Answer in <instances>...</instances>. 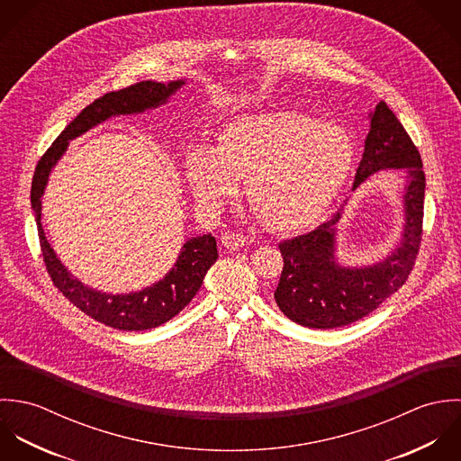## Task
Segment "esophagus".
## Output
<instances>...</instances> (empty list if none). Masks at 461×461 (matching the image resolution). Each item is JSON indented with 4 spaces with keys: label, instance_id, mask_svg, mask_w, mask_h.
I'll list each match as a JSON object with an SVG mask.
<instances>
[{
    "label": "esophagus",
    "instance_id": "obj_1",
    "mask_svg": "<svg viewBox=\"0 0 461 461\" xmlns=\"http://www.w3.org/2000/svg\"><path fill=\"white\" fill-rule=\"evenodd\" d=\"M221 240H222V246L224 248H228V249H240V248H244V246H248V240H246V237L244 235H240V233H235V231H224L222 235H221Z\"/></svg>",
    "mask_w": 461,
    "mask_h": 461
}]
</instances>
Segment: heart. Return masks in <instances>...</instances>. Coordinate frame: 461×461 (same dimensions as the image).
<instances>
[{
    "label": "heart",
    "instance_id": "obj_1",
    "mask_svg": "<svg viewBox=\"0 0 461 461\" xmlns=\"http://www.w3.org/2000/svg\"><path fill=\"white\" fill-rule=\"evenodd\" d=\"M353 166L355 144L340 126L301 112H269L224 124L212 151L186 157V178L206 208H219L248 178V199L266 226L295 233L328 210Z\"/></svg>",
    "mask_w": 461,
    "mask_h": 461
}]
</instances>
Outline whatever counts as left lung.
Returning a JSON list of instances; mask_svg holds the SVG:
<instances>
[{
    "label": "left lung",
    "instance_id": "obj_1",
    "mask_svg": "<svg viewBox=\"0 0 461 461\" xmlns=\"http://www.w3.org/2000/svg\"><path fill=\"white\" fill-rule=\"evenodd\" d=\"M383 169H402L408 178L404 233L399 248L374 266H339L335 224L342 217V208L313 231L279 242L283 271L275 299L290 321L317 330L348 326L374 312L410 276L422 240L426 176L417 146L388 104L379 101L370 113V130L353 190Z\"/></svg>",
    "mask_w": 461,
    "mask_h": 461
}]
</instances>
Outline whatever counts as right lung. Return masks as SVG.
Masks as SVG:
<instances>
[{
    "label": "right lung",
    "instance_id": "obj_1",
    "mask_svg": "<svg viewBox=\"0 0 461 461\" xmlns=\"http://www.w3.org/2000/svg\"><path fill=\"white\" fill-rule=\"evenodd\" d=\"M182 86H185L184 80H176L167 86L148 80V82H139L126 89L97 97L66 126V130L57 137V140L42 155V158L35 167L30 199L35 213L39 242H41L46 271L51 277L53 285L77 308H80L84 313L93 317L94 321L103 322L104 326H110L115 330L144 331V330L157 328L171 321L175 315H178L192 301V297L197 294L206 271L215 264L219 257L215 239L210 233L188 239L182 248V253L175 267L166 275L164 279H160L158 283L140 292L117 294V295L104 294L84 285L57 258L55 251L46 240V235L41 224V210H42L41 197L44 194L51 169L68 149L69 140L80 137L82 133H86L87 130L106 121L112 115L139 113L148 108L160 106Z\"/></svg>",
    "mask_w": 461,
    "mask_h": 461
}]
</instances>
